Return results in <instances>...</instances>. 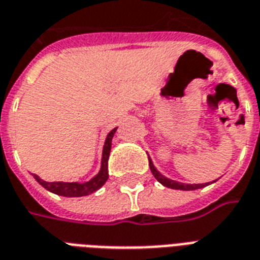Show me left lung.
Wrapping results in <instances>:
<instances>
[{"instance_id":"obj_1","label":"left lung","mask_w":260,"mask_h":260,"mask_svg":"<svg viewBox=\"0 0 260 260\" xmlns=\"http://www.w3.org/2000/svg\"><path fill=\"white\" fill-rule=\"evenodd\" d=\"M148 165H150L151 173L156 178V181L160 182L163 186H166V187H170V189H175V190H197V189H202V187H205V186L210 185V183H213V182H206V183H182V182L174 181V179H170V178H166L165 175L159 173L156 170V167L154 166V163L151 160L150 155H148Z\"/></svg>"}]
</instances>
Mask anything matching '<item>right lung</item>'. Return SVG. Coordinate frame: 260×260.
Instances as JSON below:
<instances>
[{
    "instance_id": "add662e5",
    "label": "right lung",
    "mask_w": 260,
    "mask_h": 260,
    "mask_svg": "<svg viewBox=\"0 0 260 260\" xmlns=\"http://www.w3.org/2000/svg\"><path fill=\"white\" fill-rule=\"evenodd\" d=\"M117 126L110 131L104 143V148H102V158H101V169L95 175H94L90 181L86 182H46L43 181L42 178L34 174V178L44 187L46 190L51 193L63 196V197H83V196H89V194L97 191L100 187L104 186L108 181V160H109L110 148H112V139L113 135L116 134Z\"/></svg>"
}]
</instances>
